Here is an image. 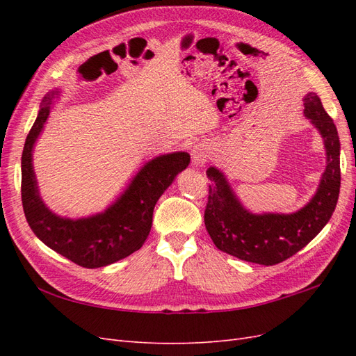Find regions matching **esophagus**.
<instances>
[{
  "mask_svg": "<svg viewBox=\"0 0 356 356\" xmlns=\"http://www.w3.org/2000/svg\"><path fill=\"white\" fill-rule=\"evenodd\" d=\"M211 154V147L208 144H195L191 147V163L195 168H200L207 163Z\"/></svg>",
  "mask_w": 356,
  "mask_h": 356,
  "instance_id": "1",
  "label": "esophagus"
}]
</instances>
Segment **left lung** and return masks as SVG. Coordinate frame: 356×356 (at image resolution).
Returning a JSON list of instances; mask_svg holds the SVG:
<instances>
[{"instance_id": "obj_1", "label": "left lung", "mask_w": 356, "mask_h": 356, "mask_svg": "<svg viewBox=\"0 0 356 356\" xmlns=\"http://www.w3.org/2000/svg\"><path fill=\"white\" fill-rule=\"evenodd\" d=\"M303 105L305 117L322 136L327 154L316 193L296 212L254 213L243 207L224 172L211 166L207 170L211 186L204 225L220 251L243 261L273 266L303 250L330 221L340 193L337 127L316 93H306Z\"/></svg>"}]
</instances>
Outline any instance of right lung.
I'll list each match as a JSON object with an SVG mask.
<instances>
[{"label": "right lung", "mask_w": 356, "mask_h": 356, "mask_svg": "<svg viewBox=\"0 0 356 356\" xmlns=\"http://www.w3.org/2000/svg\"><path fill=\"white\" fill-rule=\"evenodd\" d=\"M60 90L49 92L26 136L22 153V203L25 217L37 238L81 267L98 268L138 251L148 238L157 200L190 163V154L175 152L145 161L123 193L102 212L83 218L60 217L40 196L32 165L35 143Z\"/></svg>", "instance_id": "1"}]
</instances>
